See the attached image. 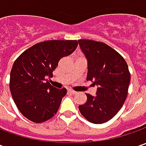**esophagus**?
<instances>
[{
    "label": "esophagus",
    "instance_id": "34e87169",
    "mask_svg": "<svg viewBox=\"0 0 146 146\" xmlns=\"http://www.w3.org/2000/svg\"><path fill=\"white\" fill-rule=\"evenodd\" d=\"M68 93H71V94H76L77 92H76V91H74V90H72V89H68Z\"/></svg>",
    "mask_w": 146,
    "mask_h": 146
}]
</instances>
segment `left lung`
I'll return each mask as SVG.
<instances>
[{"label": "left lung", "instance_id": "obj_1", "mask_svg": "<svg viewBox=\"0 0 146 146\" xmlns=\"http://www.w3.org/2000/svg\"><path fill=\"white\" fill-rule=\"evenodd\" d=\"M88 61L87 80L98 86L97 96L86 93L87 102L79 106L81 115L93 123H103L121 109L127 96L130 72L126 61L106 44L79 40Z\"/></svg>", "mask_w": 146, "mask_h": 146}]
</instances>
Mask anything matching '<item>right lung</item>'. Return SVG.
<instances>
[{
    "mask_svg": "<svg viewBox=\"0 0 146 146\" xmlns=\"http://www.w3.org/2000/svg\"><path fill=\"white\" fill-rule=\"evenodd\" d=\"M77 40H47L27 49L14 62L9 88L22 115L34 123H43L57 113L66 89L53 87L47 78L59 60L76 50Z\"/></svg>",
    "mask_w": 146,
    "mask_h": 146,
    "instance_id": "1",
    "label": "right lung"
}]
</instances>
